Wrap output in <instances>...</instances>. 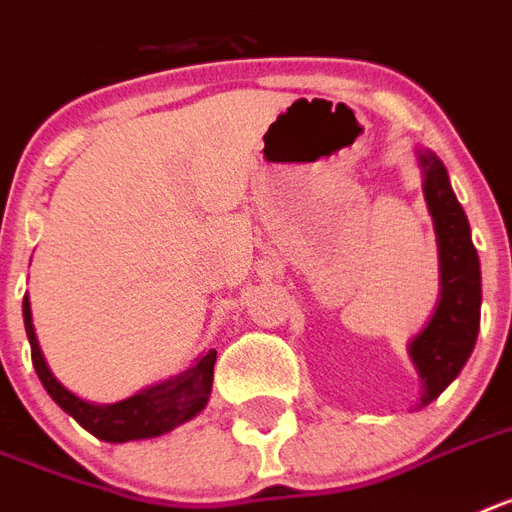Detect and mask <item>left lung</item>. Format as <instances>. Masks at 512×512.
<instances>
[{"label": "left lung", "mask_w": 512, "mask_h": 512, "mask_svg": "<svg viewBox=\"0 0 512 512\" xmlns=\"http://www.w3.org/2000/svg\"><path fill=\"white\" fill-rule=\"evenodd\" d=\"M423 165V191L434 218L442 299L434 318L410 344V357L423 378L421 405L434 402L463 371L471 357L481 321V265L471 242V226L450 186L447 168L431 152L418 155Z\"/></svg>", "instance_id": "obj_1"}]
</instances>
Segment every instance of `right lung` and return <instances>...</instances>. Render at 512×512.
I'll use <instances>...</instances> for the list:
<instances>
[{"mask_svg":"<svg viewBox=\"0 0 512 512\" xmlns=\"http://www.w3.org/2000/svg\"><path fill=\"white\" fill-rule=\"evenodd\" d=\"M23 321H26V334L31 342V360L33 368L39 373L41 384L49 392L57 405L70 413L81 423L83 429L91 431L105 442H131V439H147V436H160L165 431L176 429L178 423L189 421L207 405L210 389H213V368L218 352L210 350L191 365L189 371L181 376L162 381V384L144 389L115 405H89L78 400L76 394H70L65 386L52 376L49 365L44 363V355L39 350V339L31 323V302L28 294L23 297Z\"/></svg>","mask_w":512,"mask_h":512,"instance_id":"add662e5","label":"right lung"}]
</instances>
